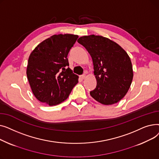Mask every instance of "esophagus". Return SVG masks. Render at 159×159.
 Listing matches in <instances>:
<instances>
[{
	"label": "esophagus",
	"instance_id": "obj_1",
	"mask_svg": "<svg viewBox=\"0 0 159 159\" xmlns=\"http://www.w3.org/2000/svg\"><path fill=\"white\" fill-rule=\"evenodd\" d=\"M86 74H84V75H80V78L81 79H84L86 78Z\"/></svg>",
	"mask_w": 159,
	"mask_h": 159
}]
</instances>
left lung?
Masks as SVG:
<instances>
[{
  "instance_id": "left-lung-1",
  "label": "left lung",
  "mask_w": 159,
  "mask_h": 159,
  "mask_svg": "<svg viewBox=\"0 0 159 159\" xmlns=\"http://www.w3.org/2000/svg\"><path fill=\"white\" fill-rule=\"evenodd\" d=\"M77 42L92 58L97 86L90 95L98 102H119L129 90L133 77L130 58L115 42L100 35L80 37Z\"/></svg>"
}]
</instances>
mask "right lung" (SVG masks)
I'll return each instance as SVG.
<instances>
[{"label": "right lung", "instance_id": "right-lung-1", "mask_svg": "<svg viewBox=\"0 0 159 159\" xmlns=\"http://www.w3.org/2000/svg\"><path fill=\"white\" fill-rule=\"evenodd\" d=\"M79 36L54 35L40 43L31 53L26 75L32 92L37 100L50 106L68 98L79 76L66 66L70 49Z\"/></svg>", "mask_w": 159, "mask_h": 159}]
</instances>
